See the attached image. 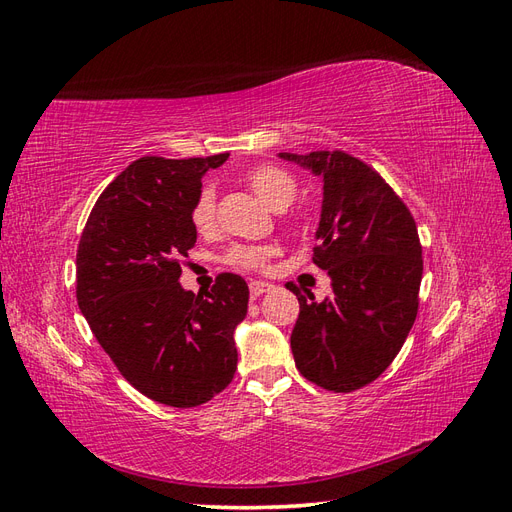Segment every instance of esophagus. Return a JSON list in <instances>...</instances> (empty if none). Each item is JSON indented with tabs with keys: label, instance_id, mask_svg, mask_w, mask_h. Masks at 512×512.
Listing matches in <instances>:
<instances>
[{
	"label": "esophagus",
	"instance_id": "obj_1",
	"mask_svg": "<svg viewBox=\"0 0 512 512\" xmlns=\"http://www.w3.org/2000/svg\"><path fill=\"white\" fill-rule=\"evenodd\" d=\"M272 287H274V285H270V283H266V281H251V283H248V289H251V298H253V300H257L259 296L268 294V291H272Z\"/></svg>",
	"mask_w": 512,
	"mask_h": 512
}]
</instances>
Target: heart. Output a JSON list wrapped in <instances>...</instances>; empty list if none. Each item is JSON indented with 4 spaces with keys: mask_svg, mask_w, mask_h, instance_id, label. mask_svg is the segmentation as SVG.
<instances>
[{
    "mask_svg": "<svg viewBox=\"0 0 512 512\" xmlns=\"http://www.w3.org/2000/svg\"><path fill=\"white\" fill-rule=\"evenodd\" d=\"M246 182L253 188L255 195L268 203L272 210H283L298 193V182L294 175L279 165H257L246 171ZM214 210H216V195L212 186H203L201 193L195 201L191 218L193 225L199 231H210L214 225ZM270 257L268 248H251V246H238L233 248L229 261L238 268H261Z\"/></svg>",
    "mask_w": 512,
    "mask_h": 512,
    "instance_id": "heart-1",
    "label": "heart"
}]
</instances>
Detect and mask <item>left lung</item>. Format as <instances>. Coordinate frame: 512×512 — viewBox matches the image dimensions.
I'll return each instance as SVG.
<instances>
[{
  "mask_svg": "<svg viewBox=\"0 0 512 512\" xmlns=\"http://www.w3.org/2000/svg\"><path fill=\"white\" fill-rule=\"evenodd\" d=\"M321 180L313 261L332 294L298 296L291 354L309 382L352 392L371 384L399 354L418 313L422 248L410 210L362 160L345 152L289 154Z\"/></svg>",
  "mask_w": 512,
  "mask_h": 512,
  "instance_id": "obj_1",
  "label": "left lung"
}]
</instances>
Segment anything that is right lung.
Segmentation results:
<instances>
[{"instance_id":"obj_1","label":"right lung","mask_w":512,"mask_h":512,"mask_svg":"<svg viewBox=\"0 0 512 512\" xmlns=\"http://www.w3.org/2000/svg\"><path fill=\"white\" fill-rule=\"evenodd\" d=\"M227 158L135 160L98 197L79 242L77 302L96 341L130 386L169 407L208 403L238 367L246 281L221 274L206 296L180 285L201 178Z\"/></svg>"}]
</instances>
